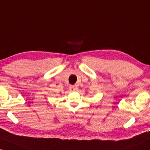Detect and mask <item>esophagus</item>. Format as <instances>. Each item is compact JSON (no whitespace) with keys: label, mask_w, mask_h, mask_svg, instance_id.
I'll list each match as a JSON object with an SVG mask.
<instances>
[{"label":"esophagus","mask_w":150,"mask_h":150,"mask_svg":"<svg viewBox=\"0 0 150 150\" xmlns=\"http://www.w3.org/2000/svg\"><path fill=\"white\" fill-rule=\"evenodd\" d=\"M70 89L72 91H75L76 89H77V88L75 86V85H71L70 86Z\"/></svg>","instance_id":"1"}]
</instances>
